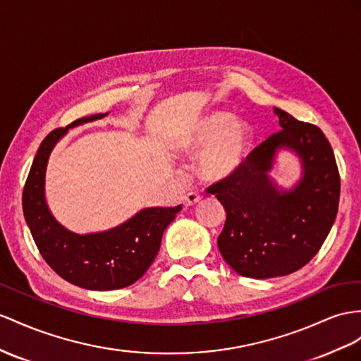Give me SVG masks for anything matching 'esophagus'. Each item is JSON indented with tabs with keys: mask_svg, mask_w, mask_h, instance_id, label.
Returning <instances> with one entry per match:
<instances>
[{
	"mask_svg": "<svg viewBox=\"0 0 361 361\" xmlns=\"http://www.w3.org/2000/svg\"><path fill=\"white\" fill-rule=\"evenodd\" d=\"M200 201H201V197L198 195V193H195V192H189V193H186V195L183 197V204L186 206V207L195 206L197 202H200Z\"/></svg>",
	"mask_w": 361,
	"mask_h": 361,
	"instance_id": "34e87169",
	"label": "esophagus"
}]
</instances>
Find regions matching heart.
<instances>
[{
  "instance_id": "heart-1",
  "label": "heart",
  "mask_w": 361,
  "mask_h": 361,
  "mask_svg": "<svg viewBox=\"0 0 361 361\" xmlns=\"http://www.w3.org/2000/svg\"><path fill=\"white\" fill-rule=\"evenodd\" d=\"M255 143L252 125L226 111L193 120L172 140L173 151L198 155V173L206 181H224L241 171Z\"/></svg>"
}]
</instances>
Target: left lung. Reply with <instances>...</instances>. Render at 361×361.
I'll return each instance as SVG.
<instances>
[{
    "label": "left lung",
    "mask_w": 361,
    "mask_h": 361,
    "mask_svg": "<svg viewBox=\"0 0 361 361\" xmlns=\"http://www.w3.org/2000/svg\"><path fill=\"white\" fill-rule=\"evenodd\" d=\"M274 113L282 131L257 146L235 177L209 189L227 214L219 252L236 273L253 279L285 276L308 264L338 210L340 177L325 134L279 108ZM283 152L294 154L301 168L291 187L272 177Z\"/></svg>",
    "instance_id": "1"
}]
</instances>
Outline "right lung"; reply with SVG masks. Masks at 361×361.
<instances>
[{"mask_svg":"<svg viewBox=\"0 0 361 361\" xmlns=\"http://www.w3.org/2000/svg\"><path fill=\"white\" fill-rule=\"evenodd\" d=\"M108 114L82 117L45 137L35 155L23 193L25 223L45 262L62 279L94 291L120 290L140 279L160 250L166 227L181 210V204L145 207L122 224L91 233L71 232L54 218L45 198V173L54 146L68 129L96 122Z\"/></svg>","mask_w":361,"mask_h":361,"instance_id":"1","label":"right lung"}]
</instances>
